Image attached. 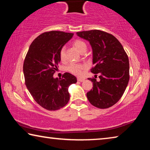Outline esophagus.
Segmentation results:
<instances>
[{
    "label": "esophagus",
    "mask_w": 150,
    "mask_h": 150,
    "mask_svg": "<svg viewBox=\"0 0 150 150\" xmlns=\"http://www.w3.org/2000/svg\"><path fill=\"white\" fill-rule=\"evenodd\" d=\"M77 81H80V82H83V81H84L85 79L83 78H77Z\"/></svg>",
    "instance_id": "obj_1"
}]
</instances>
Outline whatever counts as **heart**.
<instances>
[{
	"mask_svg": "<svg viewBox=\"0 0 150 150\" xmlns=\"http://www.w3.org/2000/svg\"><path fill=\"white\" fill-rule=\"evenodd\" d=\"M72 44L73 47H75L79 52L81 54L83 52H86L87 48V45L86 43L81 40H76L73 41ZM59 57L61 61H64L65 58V47H62L59 50ZM86 69V65L84 64H81V63H71L68 65L67 67V70L72 74L75 75L79 76L82 74L83 71Z\"/></svg>",
	"mask_w": 150,
	"mask_h": 150,
	"instance_id": "b5f03b06",
	"label": "heart"
}]
</instances>
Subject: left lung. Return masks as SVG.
<instances>
[{
  "label": "left lung",
  "mask_w": 150,
  "mask_h": 150,
  "mask_svg": "<svg viewBox=\"0 0 150 150\" xmlns=\"http://www.w3.org/2000/svg\"><path fill=\"white\" fill-rule=\"evenodd\" d=\"M78 36L89 42L93 49L91 72L98 74L100 81L88 78L93 87L87 93L91 105L107 108L120 99L128 85L129 59L120 42L108 33L98 30L77 32Z\"/></svg>",
  "instance_id": "8db88e82"
}]
</instances>
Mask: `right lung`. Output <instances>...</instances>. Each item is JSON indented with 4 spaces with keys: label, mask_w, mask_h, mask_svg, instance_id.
I'll list each match as a JSON object with an SVG mask.
<instances>
[{
    "label": "right lung",
    "mask_w": 150,
    "mask_h": 150,
    "mask_svg": "<svg viewBox=\"0 0 150 150\" xmlns=\"http://www.w3.org/2000/svg\"><path fill=\"white\" fill-rule=\"evenodd\" d=\"M72 33L50 31L38 35L25 57L23 71L25 84L35 102L48 110H56L67 105L69 85L77 78L65 73L62 78H54L60 62L59 50L73 37Z\"/></svg>",
    "instance_id": "add662e5"
}]
</instances>
